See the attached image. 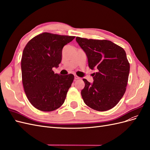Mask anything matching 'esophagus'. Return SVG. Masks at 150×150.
Wrapping results in <instances>:
<instances>
[{
  "label": "esophagus",
  "instance_id": "34e87169",
  "mask_svg": "<svg viewBox=\"0 0 150 150\" xmlns=\"http://www.w3.org/2000/svg\"><path fill=\"white\" fill-rule=\"evenodd\" d=\"M74 79H80V78H79V77H78V76L74 75Z\"/></svg>",
  "mask_w": 150,
  "mask_h": 150
}]
</instances>
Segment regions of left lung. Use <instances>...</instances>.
<instances>
[{
    "mask_svg": "<svg viewBox=\"0 0 150 150\" xmlns=\"http://www.w3.org/2000/svg\"><path fill=\"white\" fill-rule=\"evenodd\" d=\"M76 42L86 53L93 83H85L81 96L86 105L98 111L111 110L118 103L126 91L129 63L125 50L108 40L76 37Z\"/></svg>",
    "mask_w": 150,
    "mask_h": 150,
    "instance_id": "1",
    "label": "left lung"
}]
</instances>
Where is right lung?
<instances>
[{
	"label": "right lung",
	"mask_w": 150,
	"mask_h": 150,
	"mask_svg": "<svg viewBox=\"0 0 150 150\" xmlns=\"http://www.w3.org/2000/svg\"><path fill=\"white\" fill-rule=\"evenodd\" d=\"M74 36L44 33L26 44L21 59L22 79L29 102L42 111L57 110L64 103L74 76L55 74L62 59V51Z\"/></svg>",
	"instance_id": "add662e5"
}]
</instances>
